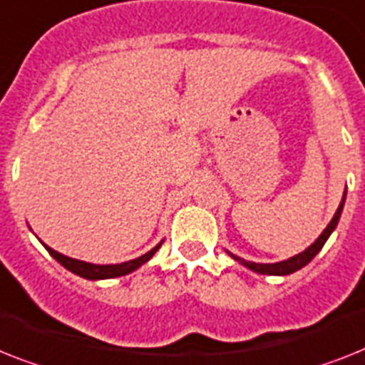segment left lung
Here are the masks:
<instances>
[{"instance_id":"left-lung-1","label":"left lung","mask_w":365,"mask_h":365,"mask_svg":"<svg viewBox=\"0 0 365 365\" xmlns=\"http://www.w3.org/2000/svg\"><path fill=\"white\" fill-rule=\"evenodd\" d=\"M345 197H346V189H345V192H343V198H341V204H339V208L336 210L334 217H331V221L328 223L327 229L322 230L321 236H319V238H317L315 242H313V244H311L306 251H302V253L294 255V257H290V259L281 260V262H272V264H262V262H251V260L242 259V257L230 253V251H227V253H229L230 257L236 260V262H240V264L245 266V268L253 269V272H257V274H264V275L294 274V272H298V269L304 268V266L309 264L311 260L315 259V255L322 250V245L327 244V240L330 238V234L336 230L337 223H339V217H341L343 206H345Z\"/></svg>"}]
</instances>
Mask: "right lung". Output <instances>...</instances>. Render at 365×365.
<instances>
[{
    "instance_id": "1",
    "label": "right lung",
    "mask_w": 365,
    "mask_h": 365,
    "mask_svg": "<svg viewBox=\"0 0 365 365\" xmlns=\"http://www.w3.org/2000/svg\"><path fill=\"white\" fill-rule=\"evenodd\" d=\"M161 244L163 242H159V244H157L153 250H150L148 253L142 255V257H138V259H133V260H127V262H121V264H91V262H84V260H78V259H71V257H67V255L58 253V251H54L46 244H43V245L46 247V251H48V253L52 255L56 260H58L59 264L63 266V268H67L69 272H73V274L80 275V277H84V279L99 281V279H112V277H121V275L131 274V272H135V269L140 268L142 264H146L148 260L152 259L153 255L157 253V250L161 247Z\"/></svg>"
}]
</instances>
